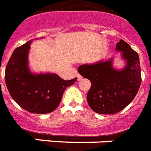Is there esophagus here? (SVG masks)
Segmentation results:
<instances>
[{"label": "esophagus", "instance_id": "34e87169", "mask_svg": "<svg viewBox=\"0 0 151 151\" xmlns=\"http://www.w3.org/2000/svg\"><path fill=\"white\" fill-rule=\"evenodd\" d=\"M83 79V77H82V76H80L79 74L77 75V79H78V81H80L81 79Z\"/></svg>", "mask_w": 151, "mask_h": 151}]
</instances>
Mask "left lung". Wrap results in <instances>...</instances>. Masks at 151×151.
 <instances>
[{
  "label": "left lung",
  "instance_id": "8db88e82",
  "mask_svg": "<svg viewBox=\"0 0 151 151\" xmlns=\"http://www.w3.org/2000/svg\"><path fill=\"white\" fill-rule=\"evenodd\" d=\"M115 50L121 52L125 62L122 68L114 65V58L102 59L79 67V73L91 82L87 93L90 108L101 114H115L129 105L138 92L141 84V69L139 55L122 40L118 42Z\"/></svg>",
  "mask_w": 151,
  "mask_h": 151
}]
</instances>
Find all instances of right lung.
Instances as JSON below:
<instances>
[{"label":"right lung","instance_id":"obj_1","mask_svg":"<svg viewBox=\"0 0 151 151\" xmlns=\"http://www.w3.org/2000/svg\"><path fill=\"white\" fill-rule=\"evenodd\" d=\"M32 40L14 50L6 67L5 83L11 96L20 107L30 113L47 114L58 107L64 91L77 78L64 80L56 73L32 72L29 55Z\"/></svg>","mask_w":151,"mask_h":151}]
</instances>
